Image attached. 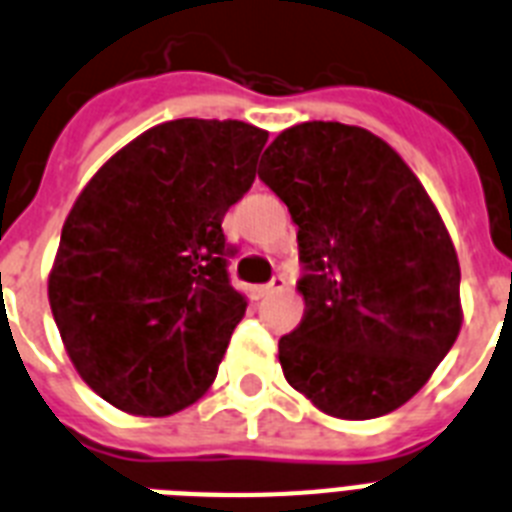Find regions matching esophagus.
Returning a JSON list of instances; mask_svg holds the SVG:
<instances>
[{"label":"esophagus","instance_id":"1","mask_svg":"<svg viewBox=\"0 0 512 512\" xmlns=\"http://www.w3.org/2000/svg\"><path fill=\"white\" fill-rule=\"evenodd\" d=\"M286 289V278L278 273V276L270 278V284L260 286V297H270V294H278V292H284Z\"/></svg>","mask_w":512,"mask_h":512}]
</instances>
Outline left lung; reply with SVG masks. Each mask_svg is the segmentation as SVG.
Returning a JSON list of instances; mask_svg holds the SVG:
<instances>
[{
    "mask_svg": "<svg viewBox=\"0 0 512 512\" xmlns=\"http://www.w3.org/2000/svg\"><path fill=\"white\" fill-rule=\"evenodd\" d=\"M257 176L289 207L305 265V315L278 339L286 381L342 421L392 413L463 326L442 215L384 139L334 120L281 131Z\"/></svg>",
    "mask_w": 512,
    "mask_h": 512,
    "instance_id": "obj_1",
    "label": "left lung"
}]
</instances>
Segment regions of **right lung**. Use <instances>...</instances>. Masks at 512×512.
<instances>
[{
	"mask_svg": "<svg viewBox=\"0 0 512 512\" xmlns=\"http://www.w3.org/2000/svg\"><path fill=\"white\" fill-rule=\"evenodd\" d=\"M265 141L242 120H168L78 194L49 307L78 376L118 410L173 415L213 386L247 310L220 223L255 181Z\"/></svg>",
	"mask_w": 512,
	"mask_h": 512,
	"instance_id": "right-lung-1",
	"label": "right lung"
}]
</instances>
